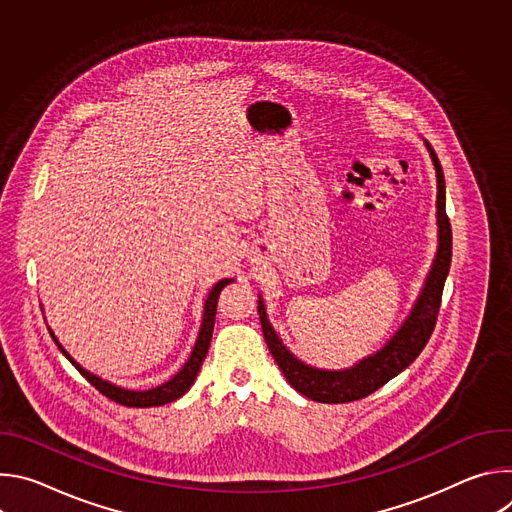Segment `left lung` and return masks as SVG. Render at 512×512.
Wrapping results in <instances>:
<instances>
[{
  "label": "left lung",
  "mask_w": 512,
  "mask_h": 512,
  "mask_svg": "<svg viewBox=\"0 0 512 512\" xmlns=\"http://www.w3.org/2000/svg\"><path fill=\"white\" fill-rule=\"evenodd\" d=\"M423 143L431 156L437 180V253L409 316L381 350L358 360L350 369L342 371L310 367V364L302 362L296 354H291L289 348L281 342V338L277 336L267 318L263 298L259 296L257 310L269 352L273 354L277 367L281 369L287 383L312 401L348 403L369 397L371 393L381 389L385 383H389L393 377H397L401 371L409 367V364L419 356V352L425 348L435 328L437 312H440L442 304L444 283L452 263V227L446 214V180L440 160H437L429 141L423 139Z\"/></svg>",
  "instance_id": "1"
}]
</instances>
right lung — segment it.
Returning a JSON list of instances; mask_svg holds the SVG:
<instances>
[{"label":"right lung","mask_w":512,"mask_h":512,"mask_svg":"<svg viewBox=\"0 0 512 512\" xmlns=\"http://www.w3.org/2000/svg\"><path fill=\"white\" fill-rule=\"evenodd\" d=\"M235 279H221L218 281L212 289L210 294L204 302V314H202V324H200V332H198V338H196V344L186 360L184 367L166 383L158 385V387H152V389H145V391H133V389H125V387H119V385H113L97 375H93L91 371L83 369L81 364L72 358L64 346L58 342V338L54 336V332L50 330V336L52 340L56 342V346L60 348V352L72 362V367H75L99 393H103L105 397H109L111 401L119 403V405H125V407H160V405H166V403H172L176 399H180L184 393H188V389L192 387L200 367H202V360L206 358V352H208V346H210V338H212V330H214V320H216V306H218V296H221V291L233 283Z\"/></svg>","instance_id":"1"}]
</instances>
